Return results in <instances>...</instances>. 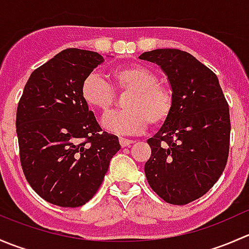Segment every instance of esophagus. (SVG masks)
<instances>
[{
	"label": "esophagus",
	"mask_w": 249,
	"mask_h": 249,
	"mask_svg": "<svg viewBox=\"0 0 249 249\" xmlns=\"http://www.w3.org/2000/svg\"><path fill=\"white\" fill-rule=\"evenodd\" d=\"M119 143L122 147H129L130 144H132V143H134V141L124 139V137H119Z\"/></svg>",
	"instance_id": "34e87169"
}]
</instances>
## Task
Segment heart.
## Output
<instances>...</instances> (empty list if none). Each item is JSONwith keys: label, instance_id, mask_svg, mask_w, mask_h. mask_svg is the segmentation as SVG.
Instances as JSON below:
<instances>
[{"label": "heart", "instance_id": "b5f03b06", "mask_svg": "<svg viewBox=\"0 0 249 249\" xmlns=\"http://www.w3.org/2000/svg\"><path fill=\"white\" fill-rule=\"evenodd\" d=\"M109 84L100 74L90 73L80 85L82 99L90 108L107 113L114 105L115 91H130L125 97L126 108L106 115L102 126L113 134H140L147 126H161L173 109L171 90L160 84L153 70L134 64L118 67L109 74Z\"/></svg>", "mask_w": 249, "mask_h": 249}]
</instances>
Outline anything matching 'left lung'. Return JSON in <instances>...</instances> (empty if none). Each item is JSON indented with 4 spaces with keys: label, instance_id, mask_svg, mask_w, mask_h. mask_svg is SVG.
I'll list each match as a JSON object with an SVG mask.
<instances>
[{
    "label": "left lung",
    "instance_id": "8db88e82",
    "mask_svg": "<svg viewBox=\"0 0 249 249\" xmlns=\"http://www.w3.org/2000/svg\"><path fill=\"white\" fill-rule=\"evenodd\" d=\"M140 59L159 65L172 88L173 109L147 141L150 188L164 201L187 205L219 179L229 155L230 113L214 72L179 49H155Z\"/></svg>",
    "mask_w": 249,
    "mask_h": 249
}]
</instances>
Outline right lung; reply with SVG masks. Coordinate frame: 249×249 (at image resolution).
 Listing matches in <instances>:
<instances>
[{"instance_id":"add662e5","label":"right lung","mask_w":249,"mask_h":249,"mask_svg":"<svg viewBox=\"0 0 249 249\" xmlns=\"http://www.w3.org/2000/svg\"><path fill=\"white\" fill-rule=\"evenodd\" d=\"M102 61L99 53L62 50L32 72L18 104L22 171L42 199L60 207L92 199L120 149L80 95L83 79Z\"/></svg>"}]
</instances>
